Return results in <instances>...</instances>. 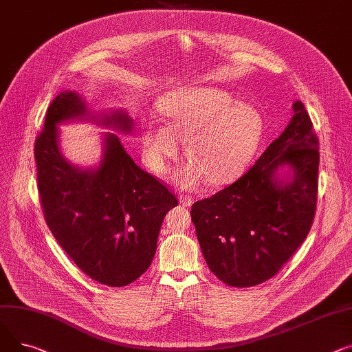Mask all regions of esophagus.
<instances>
[{
	"mask_svg": "<svg viewBox=\"0 0 352 352\" xmlns=\"http://www.w3.org/2000/svg\"><path fill=\"white\" fill-rule=\"evenodd\" d=\"M179 201H180V204H183V206H192L193 199H192L190 196H188V195H180V196H179Z\"/></svg>",
	"mask_w": 352,
	"mask_h": 352,
	"instance_id": "34e87169",
	"label": "esophagus"
}]
</instances>
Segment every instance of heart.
Here are the masks:
<instances>
[{
  "mask_svg": "<svg viewBox=\"0 0 352 352\" xmlns=\"http://www.w3.org/2000/svg\"><path fill=\"white\" fill-rule=\"evenodd\" d=\"M163 116L140 122L139 140L146 166L162 175L176 160L186 140L190 157L172 179L182 189H193L206 179L221 186L240 177L254 157L264 133L261 112L239 102L229 92L210 87H189L157 100Z\"/></svg>",
  "mask_w": 352,
  "mask_h": 352,
  "instance_id": "b5f03b06",
  "label": "heart"
}]
</instances>
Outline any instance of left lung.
Returning a JSON list of instances; mask_svg holds the SVG:
<instances>
[{
	"label": "left lung",
	"mask_w": 352,
	"mask_h": 352,
	"mask_svg": "<svg viewBox=\"0 0 352 352\" xmlns=\"http://www.w3.org/2000/svg\"><path fill=\"white\" fill-rule=\"evenodd\" d=\"M245 175L192 206L206 263L233 287L272 278L305 240L316 213L318 139L302 102Z\"/></svg>",
	"instance_id": "left-lung-1"
}]
</instances>
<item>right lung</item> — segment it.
Masks as SVG:
<instances>
[{"instance_id":"add662e5","label":"right lung","mask_w":352,"mask_h":352,"mask_svg":"<svg viewBox=\"0 0 352 352\" xmlns=\"http://www.w3.org/2000/svg\"><path fill=\"white\" fill-rule=\"evenodd\" d=\"M76 120L123 135L133 129L125 109L92 113L76 91L60 92L35 142L44 216L59 245L87 276L109 287L128 285L149 268L162 221L177 199L138 166L112 132L102 133L98 164H72L60 151L58 126Z\"/></svg>"}]
</instances>
